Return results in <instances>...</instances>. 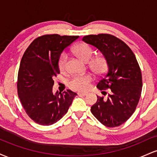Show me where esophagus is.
Returning <instances> with one entry per match:
<instances>
[{
    "mask_svg": "<svg viewBox=\"0 0 157 157\" xmlns=\"http://www.w3.org/2000/svg\"><path fill=\"white\" fill-rule=\"evenodd\" d=\"M78 95H82V96H86V95H88V93H86V92H78Z\"/></svg>",
    "mask_w": 157,
    "mask_h": 157,
    "instance_id": "esophagus-1",
    "label": "esophagus"
}]
</instances>
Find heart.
Wrapping results in <instances>:
<instances>
[{
  "label": "heart",
  "instance_id": "1",
  "mask_svg": "<svg viewBox=\"0 0 157 157\" xmlns=\"http://www.w3.org/2000/svg\"><path fill=\"white\" fill-rule=\"evenodd\" d=\"M74 53L76 55L80 60L84 62H89L93 55V50L90 46L86 44H80L77 45L73 49ZM66 60L67 57L65 54L60 56L58 62V67L61 72H63L66 69ZM91 68L94 72L96 74H101L106 68V60L102 56H97L91 60L90 64ZM92 80L91 75H80V76L74 77L69 82V86L71 89L76 91H86L89 89L90 82Z\"/></svg>",
  "mask_w": 157,
  "mask_h": 157
}]
</instances>
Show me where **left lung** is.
<instances>
[{"label":"left lung","mask_w":157,"mask_h":157,"mask_svg":"<svg viewBox=\"0 0 157 157\" xmlns=\"http://www.w3.org/2000/svg\"><path fill=\"white\" fill-rule=\"evenodd\" d=\"M82 40L102 52L108 70L97 85L106 99L97 96L91 108L94 116L102 125L113 128L127 121L135 111L140 96L142 74L134 54L127 44L109 34L84 36Z\"/></svg>","instance_id":"obj_1"}]
</instances>
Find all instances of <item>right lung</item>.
I'll list each match as a JSON object with an SVG mask.
<instances>
[{
    "instance_id": "right-lung-1",
    "label": "right lung",
    "mask_w": 157,
    "mask_h": 157,
    "mask_svg": "<svg viewBox=\"0 0 157 157\" xmlns=\"http://www.w3.org/2000/svg\"><path fill=\"white\" fill-rule=\"evenodd\" d=\"M79 36L46 35L34 40L23 54L17 75V94L28 116L36 123L50 125L67 113L77 94L52 92L54 77L60 74L62 52Z\"/></svg>"
}]
</instances>
